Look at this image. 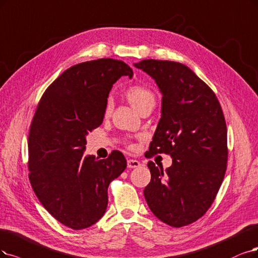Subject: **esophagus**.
Here are the masks:
<instances>
[{
  "label": "esophagus",
  "mask_w": 258,
  "mask_h": 258,
  "mask_svg": "<svg viewBox=\"0 0 258 258\" xmlns=\"http://www.w3.org/2000/svg\"><path fill=\"white\" fill-rule=\"evenodd\" d=\"M140 163L138 160H136V159H128L127 160V167L128 168H131V169H133V168H138V167H140Z\"/></svg>",
  "instance_id": "obj_1"
}]
</instances>
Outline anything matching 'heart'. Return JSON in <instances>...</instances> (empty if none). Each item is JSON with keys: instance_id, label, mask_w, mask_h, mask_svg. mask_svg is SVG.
I'll list each match as a JSON object with an SVG mask.
<instances>
[{"instance_id": "1", "label": "heart", "mask_w": 258, "mask_h": 258, "mask_svg": "<svg viewBox=\"0 0 258 258\" xmlns=\"http://www.w3.org/2000/svg\"><path fill=\"white\" fill-rule=\"evenodd\" d=\"M126 98L132 104V106L137 110L144 106L145 104L154 101L153 93L146 87H142V86H133V87L128 88L126 92ZM111 105L112 103L109 99L106 104V111H109L111 109Z\"/></svg>"}]
</instances>
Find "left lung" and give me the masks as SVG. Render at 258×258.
I'll list each match as a JSON object with an SVG mask.
<instances>
[{
    "instance_id": "obj_1",
    "label": "left lung",
    "mask_w": 258,
    "mask_h": 258,
    "mask_svg": "<svg viewBox=\"0 0 258 258\" xmlns=\"http://www.w3.org/2000/svg\"><path fill=\"white\" fill-rule=\"evenodd\" d=\"M149 74L163 95L161 114L147 157L170 154L164 170L149 161L146 201L160 221L182 227L211 207L225 174L227 131L214 91L187 66L145 59L134 63Z\"/></svg>"
}]
</instances>
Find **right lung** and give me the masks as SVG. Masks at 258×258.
Masks as SVG:
<instances>
[{"instance_id": "1", "label": "right lung", "mask_w": 258, "mask_h": 258, "mask_svg": "<svg viewBox=\"0 0 258 258\" xmlns=\"http://www.w3.org/2000/svg\"><path fill=\"white\" fill-rule=\"evenodd\" d=\"M133 74L112 58L78 63L47 87L37 106L28 135V177L43 207L73 230L100 220L110 182L126 168L120 151L106 159L84 151L86 136L103 122L112 85Z\"/></svg>"}]
</instances>
